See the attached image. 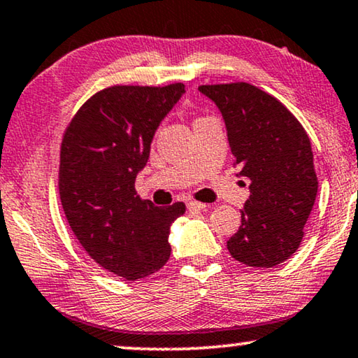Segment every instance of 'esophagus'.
<instances>
[{"label": "esophagus", "instance_id": "1", "mask_svg": "<svg viewBox=\"0 0 358 358\" xmlns=\"http://www.w3.org/2000/svg\"><path fill=\"white\" fill-rule=\"evenodd\" d=\"M206 206H208V205L201 203V201H195V200H190L189 203H187V208L190 211H201V210H205Z\"/></svg>", "mask_w": 358, "mask_h": 358}]
</instances>
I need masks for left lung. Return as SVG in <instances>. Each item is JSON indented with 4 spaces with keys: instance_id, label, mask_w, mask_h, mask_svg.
Instances as JSON below:
<instances>
[{
    "instance_id": "1",
    "label": "left lung",
    "mask_w": 358,
    "mask_h": 358,
    "mask_svg": "<svg viewBox=\"0 0 358 358\" xmlns=\"http://www.w3.org/2000/svg\"><path fill=\"white\" fill-rule=\"evenodd\" d=\"M224 119L237 176L250 180L242 224L227 241L237 262L273 268L297 250L318 192L310 138L281 101L245 82L200 85Z\"/></svg>"
}]
</instances>
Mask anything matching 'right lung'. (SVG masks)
Segmentation results:
<instances>
[{
    "instance_id": "1",
    "label": "right lung",
    "mask_w": 358,
    "mask_h": 358,
    "mask_svg": "<svg viewBox=\"0 0 358 358\" xmlns=\"http://www.w3.org/2000/svg\"><path fill=\"white\" fill-rule=\"evenodd\" d=\"M184 93V84L108 87L82 105L61 143L67 222L98 265L127 281L166 265L169 227L185 211L182 201L159 208L136 192L155 132Z\"/></svg>"
}]
</instances>
